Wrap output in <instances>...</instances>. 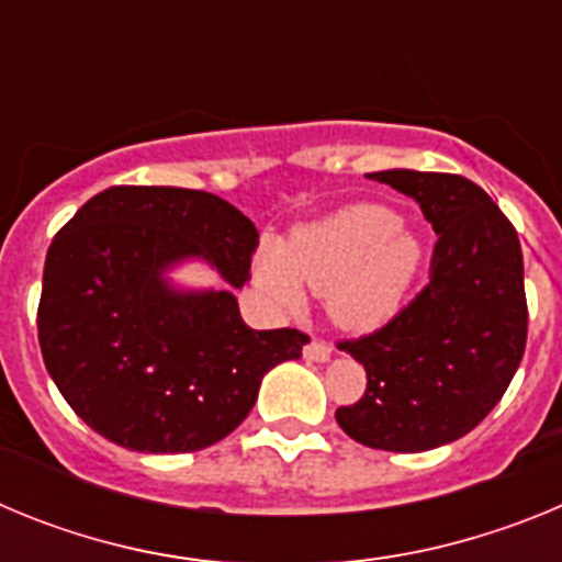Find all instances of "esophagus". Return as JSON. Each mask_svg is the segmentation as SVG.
Returning <instances> with one entry per match:
<instances>
[{
	"mask_svg": "<svg viewBox=\"0 0 562 562\" xmlns=\"http://www.w3.org/2000/svg\"><path fill=\"white\" fill-rule=\"evenodd\" d=\"M304 357L312 362H326L331 357V346L324 340H310L304 346Z\"/></svg>",
	"mask_w": 562,
	"mask_h": 562,
	"instance_id": "1",
	"label": "esophagus"
}]
</instances>
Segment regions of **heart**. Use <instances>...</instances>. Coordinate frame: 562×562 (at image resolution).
Here are the masks:
<instances>
[{"label":"heart","instance_id":"1","mask_svg":"<svg viewBox=\"0 0 562 562\" xmlns=\"http://www.w3.org/2000/svg\"><path fill=\"white\" fill-rule=\"evenodd\" d=\"M419 265V241L394 211L351 205L297 227L284 247H261L256 278L286 306L304 304V286L326 295L337 324L366 331L394 317Z\"/></svg>","mask_w":562,"mask_h":562}]
</instances>
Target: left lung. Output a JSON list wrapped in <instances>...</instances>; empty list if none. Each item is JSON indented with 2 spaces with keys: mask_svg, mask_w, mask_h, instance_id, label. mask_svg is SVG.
Here are the masks:
<instances>
[{
  "mask_svg": "<svg viewBox=\"0 0 562 562\" xmlns=\"http://www.w3.org/2000/svg\"><path fill=\"white\" fill-rule=\"evenodd\" d=\"M366 177L419 202L439 241L430 284L382 329L340 342L369 382L335 419L366 448L422 453L470 434L509 389L529 321L524 252L513 222L459 173Z\"/></svg>",
  "mask_w": 562,
  "mask_h": 562,
  "instance_id": "1",
  "label": "left lung"
}]
</instances>
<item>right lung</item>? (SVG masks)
<instances>
[{"mask_svg": "<svg viewBox=\"0 0 562 562\" xmlns=\"http://www.w3.org/2000/svg\"><path fill=\"white\" fill-rule=\"evenodd\" d=\"M256 225L205 191L114 186L56 233L38 342L69 408L137 453H193L241 425L272 366L310 337L256 331L233 290L250 278ZM205 260L225 291H182L173 266Z\"/></svg>", "mask_w": 562, "mask_h": 562, "instance_id": "1", "label": "right lung"}]
</instances>
